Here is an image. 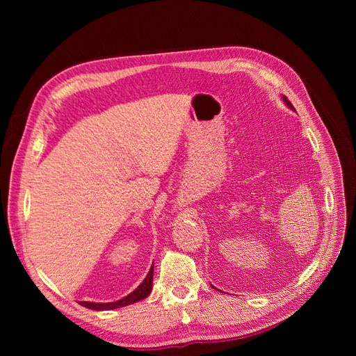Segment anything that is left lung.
<instances>
[{
	"mask_svg": "<svg viewBox=\"0 0 356 356\" xmlns=\"http://www.w3.org/2000/svg\"><path fill=\"white\" fill-rule=\"evenodd\" d=\"M282 99H284V102L286 104V106H288V108H293V110H294V106H293V105H291V102H289V101H288V99L285 98V96H282Z\"/></svg>",
	"mask_w": 356,
	"mask_h": 356,
	"instance_id": "1",
	"label": "left lung"
}]
</instances>
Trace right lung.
I'll return each mask as SVG.
<instances>
[{"mask_svg":"<svg viewBox=\"0 0 356 356\" xmlns=\"http://www.w3.org/2000/svg\"><path fill=\"white\" fill-rule=\"evenodd\" d=\"M153 275H154V264L149 268L148 275L145 276L144 281L138 285V288L135 291H132L131 294H127L126 297L117 300V301H111V303H95V301H80V305L92 309V310H113V309H118V307H124L129 305H134L136 301H141L144 298H147L152 293L153 289Z\"/></svg>","mask_w":356,"mask_h":356,"instance_id":"right-lung-1","label":"right lung"}]
</instances>
